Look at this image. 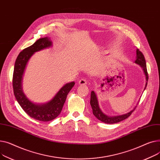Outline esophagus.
Masks as SVG:
<instances>
[{"mask_svg": "<svg viewBox=\"0 0 160 160\" xmlns=\"http://www.w3.org/2000/svg\"><path fill=\"white\" fill-rule=\"evenodd\" d=\"M79 84H81V85H83V84H87V80L86 79H81L79 81Z\"/></svg>", "mask_w": 160, "mask_h": 160, "instance_id": "34e87169", "label": "esophagus"}]
</instances>
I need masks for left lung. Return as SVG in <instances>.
Listing matches in <instances>:
<instances>
[{
    "instance_id": "obj_1",
    "label": "left lung",
    "mask_w": 160,
    "mask_h": 160,
    "mask_svg": "<svg viewBox=\"0 0 160 160\" xmlns=\"http://www.w3.org/2000/svg\"><path fill=\"white\" fill-rule=\"evenodd\" d=\"M135 63L139 64L141 67H142L143 70V72L145 73V75L146 76V81H148V72L147 70V66H146V61L145 59V57L143 54L142 53V52H140L139 49L136 50V59L134 62ZM147 85V82L145 84V87L144 88V90H145L146 87ZM90 105L92 108V112H93V114L99 120L107 124H114L118 123V122H120L121 121H123L127 118H128L131 114L132 113L134 110H135L136 107L133 110H131L130 112H128V113L125 114H122L120 116H109L106 114H105L102 110L100 109L98 104V98L96 96V93L92 91L91 92V96H90Z\"/></svg>"
}]
</instances>
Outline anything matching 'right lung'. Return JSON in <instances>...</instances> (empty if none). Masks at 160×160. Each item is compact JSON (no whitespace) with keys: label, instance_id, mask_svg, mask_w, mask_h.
<instances>
[{"label":"right lung","instance_id":"obj_1","mask_svg":"<svg viewBox=\"0 0 160 160\" xmlns=\"http://www.w3.org/2000/svg\"><path fill=\"white\" fill-rule=\"evenodd\" d=\"M52 42L48 37L37 40L32 46L24 49L15 62L13 74V88L15 97L18 104L31 118L41 121H49L57 118L61 113L68 93L75 82L65 84L55 96L44 104H35L27 98L22 88V80L26 64L34 53L50 48Z\"/></svg>","mask_w":160,"mask_h":160}]
</instances>
